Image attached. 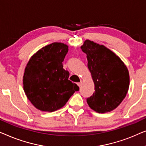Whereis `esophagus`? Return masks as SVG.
<instances>
[{"mask_svg":"<svg viewBox=\"0 0 146 146\" xmlns=\"http://www.w3.org/2000/svg\"><path fill=\"white\" fill-rule=\"evenodd\" d=\"M77 85L79 86V87H81V85H82V82H79V83H77Z\"/></svg>","mask_w":146,"mask_h":146,"instance_id":"obj_1","label":"esophagus"}]
</instances>
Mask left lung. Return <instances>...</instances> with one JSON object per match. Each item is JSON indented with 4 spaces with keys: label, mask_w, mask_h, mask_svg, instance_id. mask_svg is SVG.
<instances>
[{
    "label": "left lung",
    "mask_w": 146,
    "mask_h": 146,
    "mask_svg": "<svg viewBox=\"0 0 146 146\" xmlns=\"http://www.w3.org/2000/svg\"><path fill=\"white\" fill-rule=\"evenodd\" d=\"M81 48L87 54V66L95 90L87 98V104L98 113L112 111L120 105L128 93V69L118 55L103 45L86 40Z\"/></svg>",
    "instance_id": "8db88e82"
}]
</instances>
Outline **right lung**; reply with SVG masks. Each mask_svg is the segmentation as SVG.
Instances as JSON below:
<instances>
[{"label": "right lung", "instance_id": "add662e5", "mask_svg": "<svg viewBox=\"0 0 146 146\" xmlns=\"http://www.w3.org/2000/svg\"><path fill=\"white\" fill-rule=\"evenodd\" d=\"M69 46L54 42L43 47L30 57L24 69V91L37 109L53 112L62 108L79 88L69 80L62 62Z\"/></svg>", "mask_w": 146, "mask_h": 146}]
</instances>
